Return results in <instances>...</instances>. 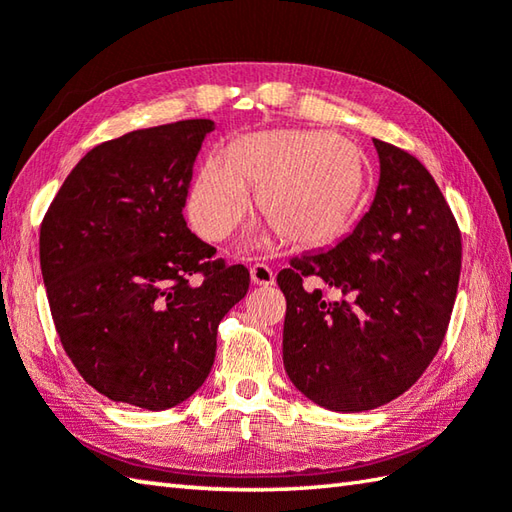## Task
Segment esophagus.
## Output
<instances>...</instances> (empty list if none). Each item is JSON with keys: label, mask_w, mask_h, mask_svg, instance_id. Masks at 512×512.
<instances>
[{"label": "esophagus", "mask_w": 512, "mask_h": 512, "mask_svg": "<svg viewBox=\"0 0 512 512\" xmlns=\"http://www.w3.org/2000/svg\"><path fill=\"white\" fill-rule=\"evenodd\" d=\"M250 279H253V284H257V286H273L275 273H273V268L266 264H255L253 268H250Z\"/></svg>", "instance_id": "obj_1"}]
</instances>
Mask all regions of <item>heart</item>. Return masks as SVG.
<instances>
[{
    "label": "heart",
    "instance_id": "obj_1",
    "mask_svg": "<svg viewBox=\"0 0 512 512\" xmlns=\"http://www.w3.org/2000/svg\"><path fill=\"white\" fill-rule=\"evenodd\" d=\"M295 246H321L339 237L361 200L365 167L350 140L325 132L275 129L239 138L228 156L202 162L189 191V215L211 242H222L250 206Z\"/></svg>",
    "mask_w": 512,
    "mask_h": 512
}]
</instances>
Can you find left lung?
<instances>
[{
	"label": "left lung",
	"mask_w": 512,
	"mask_h": 512,
	"mask_svg": "<svg viewBox=\"0 0 512 512\" xmlns=\"http://www.w3.org/2000/svg\"><path fill=\"white\" fill-rule=\"evenodd\" d=\"M376 198L330 250L290 259L284 367L303 396L330 411L387 405L416 383L447 334L462 268V235L431 173L409 151L374 138ZM317 276L346 297L323 302Z\"/></svg>",
	"instance_id": "1"
}]
</instances>
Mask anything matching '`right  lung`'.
Masks as SVG:
<instances>
[{
  "label": "right lung",
  "mask_w": 512,
  "mask_h": 512,
  "mask_svg": "<svg viewBox=\"0 0 512 512\" xmlns=\"http://www.w3.org/2000/svg\"><path fill=\"white\" fill-rule=\"evenodd\" d=\"M209 118L136 129L85 154L41 222L54 328L88 385L162 411L209 376L217 325L248 292L242 264L189 231L193 165Z\"/></svg>",
  "instance_id": "1"
}]
</instances>
